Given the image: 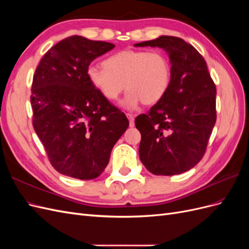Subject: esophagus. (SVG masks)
Returning <instances> with one entry per match:
<instances>
[{"label":"esophagus","instance_id":"34e87169","mask_svg":"<svg viewBox=\"0 0 249 249\" xmlns=\"http://www.w3.org/2000/svg\"><path fill=\"white\" fill-rule=\"evenodd\" d=\"M126 117L129 118V120H130V126H134V124H135V116H134V114H132V113H126Z\"/></svg>","mask_w":249,"mask_h":249}]
</instances>
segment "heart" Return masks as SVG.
Listing matches in <instances>:
<instances>
[{
	"mask_svg": "<svg viewBox=\"0 0 249 249\" xmlns=\"http://www.w3.org/2000/svg\"><path fill=\"white\" fill-rule=\"evenodd\" d=\"M87 77L111 102L129 90L124 105L135 109L140 103L154 105L163 99L170 85L171 65L160 51L124 50L108 57L103 66H89Z\"/></svg>",
	"mask_w": 249,
	"mask_h": 249,
	"instance_id": "b5f03b06",
	"label": "heart"
}]
</instances>
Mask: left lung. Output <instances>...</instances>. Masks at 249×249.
<instances>
[{"instance_id": "1", "label": "left lung", "mask_w": 249, "mask_h": 249, "mask_svg": "<svg viewBox=\"0 0 249 249\" xmlns=\"http://www.w3.org/2000/svg\"><path fill=\"white\" fill-rule=\"evenodd\" d=\"M135 47L162 48L171 63L166 94L135 119L141 133L140 160L154 175H179L206 153L216 123V86L205 59L182 38L160 36Z\"/></svg>"}]
</instances>
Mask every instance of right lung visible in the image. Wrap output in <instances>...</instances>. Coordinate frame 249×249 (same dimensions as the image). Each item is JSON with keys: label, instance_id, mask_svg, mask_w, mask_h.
Returning a JSON list of instances; mask_svg holds the SVG:
<instances>
[{"label": "right lung", "instance_id": "add662e5", "mask_svg": "<svg viewBox=\"0 0 249 249\" xmlns=\"http://www.w3.org/2000/svg\"><path fill=\"white\" fill-rule=\"evenodd\" d=\"M114 44L71 36L41 58L31 88L33 127L61 175L92 179L129 126L124 113L105 99L87 77L89 65Z\"/></svg>", "mask_w": 249, "mask_h": 249}]
</instances>
